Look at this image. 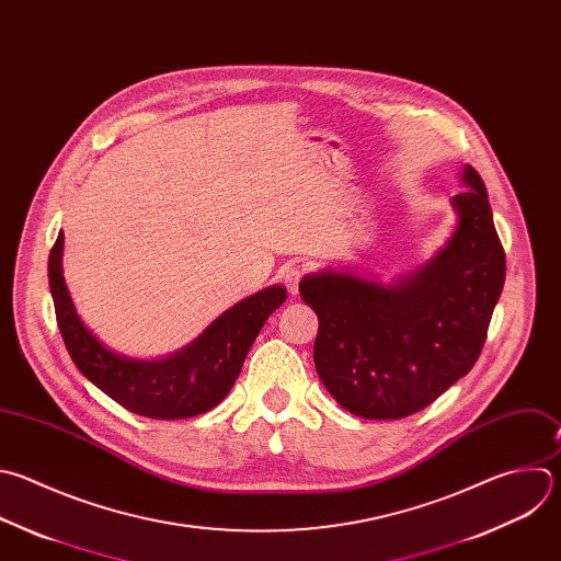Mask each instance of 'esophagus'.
Instances as JSON below:
<instances>
[{"label":"esophagus","instance_id":"1","mask_svg":"<svg viewBox=\"0 0 561 561\" xmlns=\"http://www.w3.org/2000/svg\"><path fill=\"white\" fill-rule=\"evenodd\" d=\"M301 275H304V273H301L297 266H288V268H284L282 279H284V286L288 288V293H290V295H297V293H299Z\"/></svg>","mask_w":561,"mask_h":561}]
</instances>
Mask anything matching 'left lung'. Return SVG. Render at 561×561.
<instances>
[{
    "instance_id": "1",
    "label": "left lung",
    "mask_w": 561,
    "mask_h": 561,
    "mask_svg": "<svg viewBox=\"0 0 561 561\" xmlns=\"http://www.w3.org/2000/svg\"><path fill=\"white\" fill-rule=\"evenodd\" d=\"M451 198L458 227L445 249L394 284L323 271L304 277L317 312L314 367L334 401L360 419L421 412L478 360L500 299L506 257L480 173Z\"/></svg>"
}]
</instances>
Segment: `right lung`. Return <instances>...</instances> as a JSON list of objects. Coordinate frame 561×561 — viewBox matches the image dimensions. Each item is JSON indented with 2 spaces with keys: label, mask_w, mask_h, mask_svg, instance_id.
Wrapping results in <instances>:
<instances>
[{
  "label": "right lung",
  "mask_w": 561,
  "mask_h": 561,
  "mask_svg": "<svg viewBox=\"0 0 561 561\" xmlns=\"http://www.w3.org/2000/svg\"><path fill=\"white\" fill-rule=\"evenodd\" d=\"M61 253L64 233L50 251L48 279L57 323L75 365L118 405L147 419H192L214 410L231 392L262 325L286 301L284 286L264 288L222 312L180 352L140 360L103 345L79 319L64 279Z\"/></svg>",
  "instance_id": "add662e5"
}]
</instances>
